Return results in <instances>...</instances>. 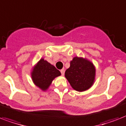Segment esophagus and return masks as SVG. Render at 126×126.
I'll return each instance as SVG.
<instances>
[{"mask_svg":"<svg viewBox=\"0 0 126 126\" xmlns=\"http://www.w3.org/2000/svg\"><path fill=\"white\" fill-rule=\"evenodd\" d=\"M60 72H61V74H62V76H64V72H65V70H64V69H62V70H60Z\"/></svg>","mask_w":126,"mask_h":126,"instance_id":"1","label":"esophagus"}]
</instances>
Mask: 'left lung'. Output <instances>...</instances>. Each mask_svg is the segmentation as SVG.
I'll use <instances>...</instances> for the list:
<instances>
[{"mask_svg": "<svg viewBox=\"0 0 126 126\" xmlns=\"http://www.w3.org/2000/svg\"><path fill=\"white\" fill-rule=\"evenodd\" d=\"M96 68L86 58L75 56L65 72V78L74 90L83 92L93 86L95 81Z\"/></svg>", "mask_w": 126, "mask_h": 126, "instance_id": "1", "label": "left lung"}]
</instances>
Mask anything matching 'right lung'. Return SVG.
I'll return each mask as SVG.
<instances>
[{"mask_svg":"<svg viewBox=\"0 0 126 126\" xmlns=\"http://www.w3.org/2000/svg\"><path fill=\"white\" fill-rule=\"evenodd\" d=\"M60 75V71L43 58L34 65L31 72L33 82L43 91H47L52 81Z\"/></svg>","mask_w":126,"mask_h":126,"instance_id":"obj_1","label":"right lung"}]
</instances>
